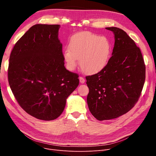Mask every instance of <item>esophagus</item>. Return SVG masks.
<instances>
[{"label":"esophagus","instance_id":"esophagus-1","mask_svg":"<svg viewBox=\"0 0 156 156\" xmlns=\"http://www.w3.org/2000/svg\"><path fill=\"white\" fill-rule=\"evenodd\" d=\"M79 81H80V83H84V82H85V79H84V77H79Z\"/></svg>","mask_w":156,"mask_h":156}]
</instances>
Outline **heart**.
<instances>
[{
    "instance_id": "obj_1",
    "label": "heart",
    "mask_w": 156,
    "mask_h": 156,
    "mask_svg": "<svg viewBox=\"0 0 156 156\" xmlns=\"http://www.w3.org/2000/svg\"><path fill=\"white\" fill-rule=\"evenodd\" d=\"M112 51L111 43L107 37L88 31L81 32L71 37L69 49L64 51L63 57L69 70L76 68L79 59L84 72L94 74L106 66Z\"/></svg>"
}]
</instances>
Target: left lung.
Masks as SVG:
<instances>
[{"mask_svg": "<svg viewBox=\"0 0 156 156\" xmlns=\"http://www.w3.org/2000/svg\"><path fill=\"white\" fill-rule=\"evenodd\" d=\"M106 29L115 34L112 56L100 72L86 77L89 110L100 121L129 111L139 100L146 77L143 55L135 41L119 28Z\"/></svg>", "mask_w": 156, "mask_h": 156, "instance_id": "8db88e82", "label": "left lung"}]
</instances>
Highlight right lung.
Returning a JSON list of instances; mask_svg holds the SVG:
<instances>
[{
	"label": "right lung",
	"mask_w": 156,
	"mask_h": 156,
	"mask_svg": "<svg viewBox=\"0 0 156 156\" xmlns=\"http://www.w3.org/2000/svg\"><path fill=\"white\" fill-rule=\"evenodd\" d=\"M59 25L32 26L14 45L8 78L19 105L28 114L53 120L62 114L67 98L79 83L66 69Z\"/></svg>",
	"instance_id": "1"
}]
</instances>
